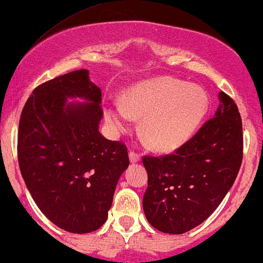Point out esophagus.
Masks as SVG:
<instances>
[{
  "instance_id": "esophagus-1",
  "label": "esophagus",
  "mask_w": 263,
  "mask_h": 263,
  "mask_svg": "<svg viewBox=\"0 0 263 263\" xmlns=\"http://www.w3.org/2000/svg\"><path fill=\"white\" fill-rule=\"evenodd\" d=\"M129 158H130V162H132V163H138V162H140V154L135 153L134 151L129 152Z\"/></svg>"
}]
</instances>
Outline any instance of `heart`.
Listing matches in <instances>:
<instances>
[{"instance_id":"heart-1","label":"heart","mask_w":263,"mask_h":263,"mask_svg":"<svg viewBox=\"0 0 263 263\" xmlns=\"http://www.w3.org/2000/svg\"><path fill=\"white\" fill-rule=\"evenodd\" d=\"M210 108L208 95L198 85L162 76L143 81L126 91L123 101H111L105 118L115 132L128 130L134 117L152 148L168 152L196 134Z\"/></svg>"}]
</instances>
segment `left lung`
Returning a JSON list of instances; mask_svg holds the SVG:
<instances>
[{"mask_svg": "<svg viewBox=\"0 0 263 263\" xmlns=\"http://www.w3.org/2000/svg\"><path fill=\"white\" fill-rule=\"evenodd\" d=\"M242 157L241 115L232 98L221 91L216 117L192 139L173 154L143 157L148 172L143 210L148 222L171 234L199 226L233 185Z\"/></svg>", "mask_w": 263, "mask_h": 263, "instance_id": "8db88e82", "label": "left lung"}]
</instances>
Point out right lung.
Returning a JSON list of instances; mask_svg holds the SVG:
<instances>
[{
  "label": "right lung",
  "mask_w": 263,
  "mask_h": 263,
  "mask_svg": "<svg viewBox=\"0 0 263 263\" xmlns=\"http://www.w3.org/2000/svg\"><path fill=\"white\" fill-rule=\"evenodd\" d=\"M72 97L87 101L67 103ZM100 104V87L81 69L36 87L20 118L17 157L26 187L42 213L71 233L105 223L129 165L125 144L99 132Z\"/></svg>",
  "instance_id": "right-lung-1"
}]
</instances>
